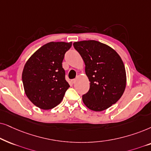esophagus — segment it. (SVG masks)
Wrapping results in <instances>:
<instances>
[{
    "label": "esophagus",
    "mask_w": 151,
    "mask_h": 151,
    "mask_svg": "<svg viewBox=\"0 0 151 151\" xmlns=\"http://www.w3.org/2000/svg\"><path fill=\"white\" fill-rule=\"evenodd\" d=\"M75 81H76V79H75L71 80V83H75Z\"/></svg>",
    "instance_id": "obj_1"
}]
</instances>
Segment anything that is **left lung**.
Here are the masks:
<instances>
[{
    "label": "left lung",
    "mask_w": 151,
    "mask_h": 151,
    "mask_svg": "<svg viewBox=\"0 0 151 151\" xmlns=\"http://www.w3.org/2000/svg\"><path fill=\"white\" fill-rule=\"evenodd\" d=\"M74 47L86 65L90 89L82 96L89 109L99 112L114 104L123 94L126 74L121 57L109 46L90 40L74 42Z\"/></svg>",
    "instance_id": "8db88e82"
}]
</instances>
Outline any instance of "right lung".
Returning <instances> with one entry per match:
<instances>
[{
	"mask_svg": "<svg viewBox=\"0 0 151 151\" xmlns=\"http://www.w3.org/2000/svg\"><path fill=\"white\" fill-rule=\"evenodd\" d=\"M71 46L72 42H50L37 50L24 66L22 81L25 92L41 109L50 110L59 105L70 87L62 62Z\"/></svg>",
	"mask_w": 151,
	"mask_h": 151,
	"instance_id": "right-lung-1",
	"label": "right lung"
}]
</instances>
